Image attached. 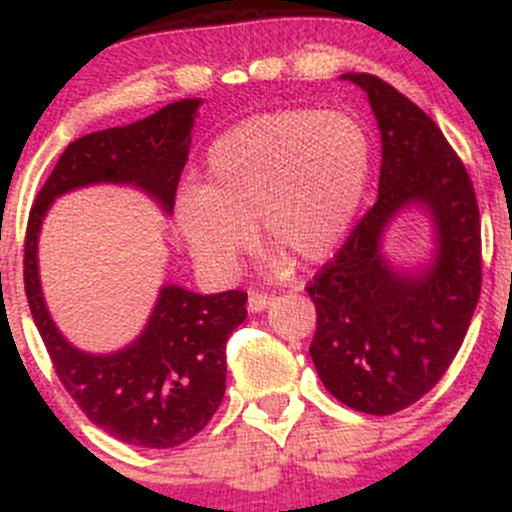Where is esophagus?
<instances>
[{"label":"esophagus","instance_id":"1","mask_svg":"<svg viewBox=\"0 0 512 512\" xmlns=\"http://www.w3.org/2000/svg\"><path fill=\"white\" fill-rule=\"evenodd\" d=\"M274 298L269 296V293H262V291H250V298H248V308L252 313H262L264 308H267L269 303H272Z\"/></svg>","mask_w":512,"mask_h":512}]
</instances>
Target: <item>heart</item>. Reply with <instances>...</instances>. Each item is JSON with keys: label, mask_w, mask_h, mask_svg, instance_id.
Returning a JSON list of instances; mask_svg holds the SVG:
<instances>
[{"label": "heart", "mask_w": 512, "mask_h": 512, "mask_svg": "<svg viewBox=\"0 0 512 512\" xmlns=\"http://www.w3.org/2000/svg\"><path fill=\"white\" fill-rule=\"evenodd\" d=\"M373 146L349 113L281 108L252 115L211 142L199 190L175 202V228L199 267L236 272L252 228L272 245L269 267L289 257L322 262L342 245L370 180Z\"/></svg>", "instance_id": "heart-1"}]
</instances>
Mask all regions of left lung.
Listing matches in <instances>:
<instances>
[{
    "label": "left lung",
    "mask_w": 512,
    "mask_h": 512,
    "mask_svg": "<svg viewBox=\"0 0 512 512\" xmlns=\"http://www.w3.org/2000/svg\"><path fill=\"white\" fill-rule=\"evenodd\" d=\"M368 93L380 127L378 202L305 291L317 310L310 356L346 407L387 416L419 402L450 368L481 293L477 195L436 122L373 74H344ZM424 203L439 233L426 273H395L379 255L384 226Z\"/></svg>",
    "instance_id": "left-lung-1"
}]
</instances>
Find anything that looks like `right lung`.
<instances>
[{
	"label": "right lung",
	"mask_w": 512,
	"mask_h": 512,
	"mask_svg": "<svg viewBox=\"0 0 512 512\" xmlns=\"http://www.w3.org/2000/svg\"><path fill=\"white\" fill-rule=\"evenodd\" d=\"M199 103L185 98L134 125L103 129L69 144L35 197L23 243L26 298L64 390L105 433L151 450L178 448L216 414L226 392V342L248 317V293L199 296L163 286L149 325L127 349L84 354L62 337L45 308L38 233L52 199L93 182L142 187L173 211Z\"/></svg>",
	"instance_id": "right-lung-1"
}]
</instances>
